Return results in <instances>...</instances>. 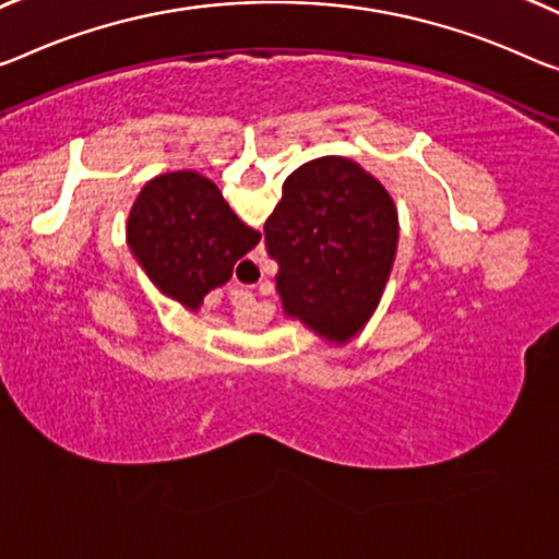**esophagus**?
Returning <instances> with one entry per match:
<instances>
[{"mask_svg":"<svg viewBox=\"0 0 559 559\" xmlns=\"http://www.w3.org/2000/svg\"><path fill=\"white\" fill-rule=\"evenodd\" d=\"M250 264H260V260H254ZM231 295H235V302L239 299V302H242V305H252V299H254L252 292H247V289H235V292H231Z\"/></svg>","mask_w":559,"mask_h":559,"instance_id":"34e87169","label":"esophagus"}]
</instances>
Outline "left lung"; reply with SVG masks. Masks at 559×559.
I'll list each match as a JSON object with an SVG mask.
<instances>
[{
    "mask_svg": "<svg viewBox=\"0 0 559 559\" xmlns=\"http://www.w3.org/2000/svg\"><path fill=\"white\" fill-rule=\"evenodd\" d=\"M289 317L345 342L380 302L397 250V212L388 190L345 157L292 171L264 222Z\"/></svg>",
    "mask_w": 559,
    "mask_h": 559,
    "instance_id": "left-lung-1",
    "label": "left lung"
}]
</instances>
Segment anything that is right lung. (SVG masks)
Listing matches in <instances>:
<instances>
[{
  "instance_id": "1",
  "label": "right lung",
  "mask_w": 559,
  "mask_h": 559,
  "mask_svg": "<svg viewBox=\"0 0 559 559\" xmlns=\"http://www.w3.org/2000/svg\"><path fill=\"white\" fill-rule=\"evenodd\" d=\"M127 239L154 285L197 309L210 289L231 277L235 262L260 242V231L229 210L207 177L169 171L136 197Z\"/></svg>"
}]
</instances>
